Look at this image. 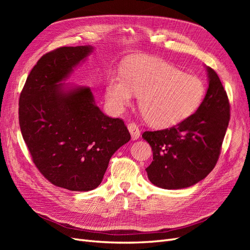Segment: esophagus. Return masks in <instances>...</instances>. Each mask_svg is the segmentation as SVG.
I'll list each match as a JSON object with an SVG mask.
<instances>
[{
  "label": "esophagus",
  "instance_id": "1",
  "mask_svg": "<svg viewBox=\"0 0 250 250\" xmlns=\"http://www.w3.org/2000/svg\"><path fill=\"white\" fill-rule=\"evenodd\" d=\"M128 130H129V132L131 134L132 140H138L140 138V135H141L140 129H139L138 125L135 124L134 122H131V123L128 124Z\"/></svg>",
  "mask_w": 250,
  "mask_h": 250
}]
</instances>
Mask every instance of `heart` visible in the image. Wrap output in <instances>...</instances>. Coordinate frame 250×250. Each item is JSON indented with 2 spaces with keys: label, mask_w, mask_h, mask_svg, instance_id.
Wrapping results in <instances>:
<instances>
[{
  "label": "heart",
  "mask_w": 250,
  "mask_h": 250,
  "mask_svg": "<svg viewBox=\"0 0 250 250\" xmlns=\"http://www.w3.org/2000/svg\"><path fill=\"white\" fill-rule=\"evenodd\" d=\"M140 96V108L147 122L164 128L183 122L196 112L206 96V84L165 60L135 57L124 72L107 77L105 98L115 111H123Z\"/></svg>",
  "instance_id": "b5f03b06"
}]
</instances>
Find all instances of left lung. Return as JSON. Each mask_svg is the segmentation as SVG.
<instances>
[{
    "mask_svg": "<svg viewBox=\"0 0 250 250\" xmlns=\"http://www.w3.org/2000/svg\"><path fill=\"white\" fill-rule=\"evenodd\" d=\"M208 92L195 113L171 128L142 134L153 152L146 169L148 178L157 187H191L207 177L218 162L230 105L217 73L208 66Z\"/></svg>",
    "mask_w": 250,
    "mask_h": 250,
    "instance_id": "left-lung-1",
    "label": "left lung"
}]
</instances>
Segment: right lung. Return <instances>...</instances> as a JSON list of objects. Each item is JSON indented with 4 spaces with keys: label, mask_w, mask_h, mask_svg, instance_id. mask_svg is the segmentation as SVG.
<instances>
[{
    "label": "right lung",
    "mask_w": 250,
    "mask_h": 250,
    "mask_svg": "<svg viewBox=\"0 0 250 250\" xmlns=\"http://www.w3.org/2000/svg\"><path fill=\"white\" fill-rule=\"evenodd\" d=\"M92 51L79 46L46 53L20 96V127L34 165L51 184L70 191L96 188L112 154L130 140L124 121L105 116L88 87L64 92L58 84Z\"/></svg>",
    "instance_id": "1"
}]
</instances>
